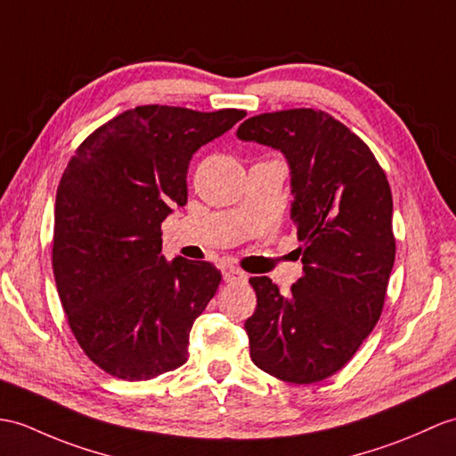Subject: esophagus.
Instances as JSON below:
<instances>
[{
    "label": "esophagus",
    "instance_id": "34e87169",
    "mask_svg": "<svg viewBox=\"0 0 456 456\" xmlns=\"http://www.w3.org/2000/svg\"><path fill=\"white\" fill-rule=\"evenodd\" d=\"M221 273H224L225 281H247V273L235 266H229V264L221 268Z\"/></svg>",
    "mask_w": 456,
    "mask_h": 456
}]
</instances>
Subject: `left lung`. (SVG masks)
Listing matches in <instances>:
<instances>
[{
	"label": "left lung",
	"mask_w": 456,
	"mask_h": 456,
	"mask_svg": "<svg viewBox=\"0 0 456 456\" xmlns=\"http://www.w3.org/2000/svg\"><path fill=\"white\" fill-rule=\"evenodd\" d=\"M237 137L288 161L305 272L288 297L270 278H250V357L285 383H319L354 357L383 311L396 252L388 180L371 150L322 110L252 116Z\"/></svg>",
	"instance_id": "obj_1"
}]
</instances>
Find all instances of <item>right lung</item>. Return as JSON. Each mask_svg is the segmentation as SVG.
Here are the masks:
<instances>
[{
  "label": "right lung",
  "mask_w": 456,
  "mask_h": 456,
  "mask_svg": "<svg viewBox=\"0 0 456 456\" xmlns=\"http://www.w3.org/2000/svg\"><path fill=\"white\" fill-rule=\"evenodd\" d=\"M245 116L137 107L94 130L63 171L56 288L81 349L112 377L147 380L186 363L190 330L221 272L209 262L165 260L161 224L186 204L192 155Z\"/></svg>",
  "instance_id": "right-lung-1"
}]
</instances>
